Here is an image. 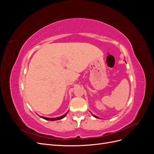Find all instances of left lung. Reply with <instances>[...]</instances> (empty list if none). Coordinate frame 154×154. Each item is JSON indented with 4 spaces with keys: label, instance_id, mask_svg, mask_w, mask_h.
Here are the masks:
<instances>
[{
    "label": "left lung",
    "instance_id": "1",
    "mask_svg": "<svg viewBox=\"0 0 154 154\" xmlns=\"http://www.w3.org/2000/svg\"><path fill=\"white\" fill-rule=\"evenodd\" d=\"M92 116H94V117L96 118H98V117H97V116H95V115H93V114H92Z\"/></svg>",
    "mask_w": 154,
    "mask_h": 154
}]
</instances>
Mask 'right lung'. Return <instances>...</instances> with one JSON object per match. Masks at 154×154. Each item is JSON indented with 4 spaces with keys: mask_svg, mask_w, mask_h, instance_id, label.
Instances as JSON below:
<instances>
[{
    "mask_svg": "<svg viewBox=\"0 0 154 154\" xmlns=\"http://www.w3.org/2000/svg\"><path fill=\"white\" fill-rule=\"evenodd\" d=\"M67 112L64 115L60 116V117H57V118H46V117H44V116H40V118H42V119H44L45 120H49V121H55V120H59V119H63L64 117H66V116L67 115Z\"/></svg>",
    "mask_w": 154,
    "mask_h": 154,
    "instance_id": "add662e5",
    "label": "right lung"
}]
</instances>
